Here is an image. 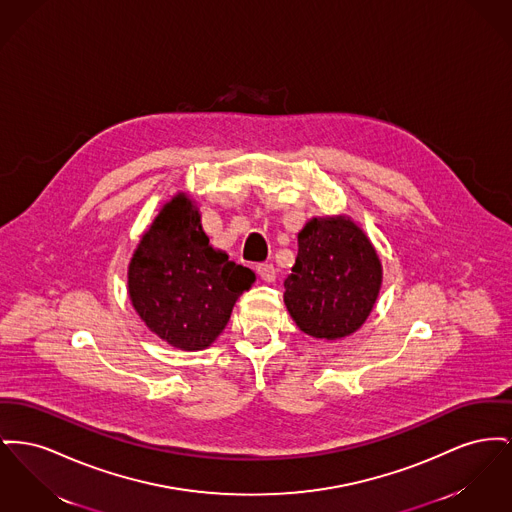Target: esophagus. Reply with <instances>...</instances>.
Instances as JSON below:
<instances>
[{"label": "esophagus", "instance_id": "1", "mask_svg": "<svg viewBox=\"0 0 512 512\" xmlns=\"http://www.w3.org/2000/svg\"><path fill=\"white\" fill-rule=\"evenodd\" d=\"M255 271L261 276V280H265V282H274V278H276V269L272 267L271 263H259L255 267Z\"/></svg>", "mask_w": 512, "mask_h": 512}]
</instances>
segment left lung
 I'll return each mask as SVG.
<instances>
[{
  "mask_svg": "<svg viewBox=\"0 0 512 512\" xmlns=\"http://www.w3.org/2000/svg\"><path fill=\"white\" fill-rule=\"evenodd\" d=\"M381 282V259L354 220L311 218L298 234V257L284 280V303L300 331L336 340L365 323Z\"/></svg>",
  "mask_w": 512,
  "mask_h": 512,
  "instance_id": "8db88e82",
  "label": "left lung"
}]
</instances>
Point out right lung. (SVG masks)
Returning <instances> with one entry per match:
<instances>
[{
	"instance_id": "add662e5",
	"label": "right lung",
	"mask_w": 512,
	"mask_h": 512,
	"mask_svg": "<svg viewBox=\"0 0 512 512\" xmlns=\"http://www.w3.org/2000/svg\"><path fill=\"white\" fill-rule=\"evenodd\" d=\"M255 272L214 249L193 201L178 193L143 234L127 271L135 311L170 346L209 348Z\"/></svg>"
}]
</instances>
